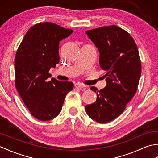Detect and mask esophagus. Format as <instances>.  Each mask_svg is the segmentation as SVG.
<instances>
[{"mask_svg": "<svg viewBox=\"0 0 158 158\" xmlns=\"http://www.w3.org/2000/svg\"><path fill=\"white\" fill-rule=\"evenodd\" d=\"M75 88H80V89H85V86L84 85L81 84V83H77L75 84Z\"/></svg>", "mask_w": 158, "mask_h": 158, "instance_id": "obj_1", "label": "esophagus"}]
</instances>
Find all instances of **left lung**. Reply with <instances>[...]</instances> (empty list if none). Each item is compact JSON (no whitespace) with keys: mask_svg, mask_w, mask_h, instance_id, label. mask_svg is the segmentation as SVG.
I'll return each instance as SVG.
<instances>
[{"mask_svg":"<svg viewBox=\"0 0 158 158\" xmlns=\"http://www.w3.org/2000/svg\"><path fill=\"white\" fill-rule=\"evenodd\" d=\"M98 48L99 63L106 74V85L98 90L95 102L85 106L88 116L105 123L117 118L125 110L136 92L141 75V63L135 41L128 32L115 25L86 31Z\"/></svg>","mask_w":158,"mask_h":158,"instance_id":"8db88e82","label":"left lung"}]
</instances>
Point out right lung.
I'll return each mask as SVG.
<instances>
[{"mask_svg": "<svg viewBox=\"0 0 158 158\" xmlns=\"http://www.w3.org/2000/svg\"><path fill=\"white\" fill-rule=\"evenodd\" d=\"M73 31L51 22L39 23L26 32L15 58V88L31 115L49 121L58 116L73 83L58 81L49 73L59 63L60 41Z\"/></svg>", "mask_w": 158, "mask_h": 158, "instance_id": "obj_1", "label": "right lung"}]
</instances>
